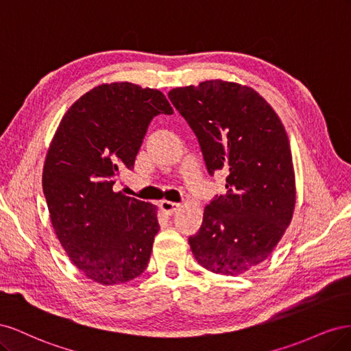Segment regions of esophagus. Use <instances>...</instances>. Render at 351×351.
I'll list each match as a JSON object with an SVG mask.
<instances>
[{"label":"esophagus","mask_w":351,"mask_h":351,"mask_svg":"<svg viewBox=\"0 0 351 351\" xmlns=\"http://www.w3.org/2000/svg\"><path fill=\"white\" fill-rule=\"evenodd\" d=\"M159 206H161V209L165 212L167 215H173L174 212H177L180 209V204H176V202H169V200H162Z\"/></svg>","instance_id":"esophagus-1"}]
</instances>
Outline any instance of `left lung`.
Masks as SVG:
<instances>
[{"mask_svg": "<svg viewBox=\"0 0 351 351\" xmlns=\"http://www.w3.org/2000/svg\"><path fill=\"white\" fill-rule=\"evenodd\" d=\"M168 98L196 134L208 173L227 174V195L205 208L190 249L210 272H247L269 256L293 218L289 136L271 105L239 83L206 80Z\"/></svg>", "mask_w": 351, "mask_h": 351, "instance_id": "8db88e82", "label": "left lung"}]
</instances>
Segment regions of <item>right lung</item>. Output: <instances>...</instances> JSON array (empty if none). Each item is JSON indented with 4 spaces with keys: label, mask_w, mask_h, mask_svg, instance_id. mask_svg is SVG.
Here are the masks:
<instances>
[{
    "label": "right lung",
    "mask_w": 351,
    "mask_h": 351,
    "mask_svg": "<svg viewBox=\"0 0 351 351\" xmlns=\"http://www.w3.org/2000/svg\"><path fill=\"white\" fill-rule=\"evenodd\" d=\"M173 112L156 89L99 84L71 105L49 145L42 187L52 228L95 282H127L147 267L159 230L156 206L112 187L133 169L154 117Z\"/></svg>",
    "instance_id": "1"
}]
</instances>
